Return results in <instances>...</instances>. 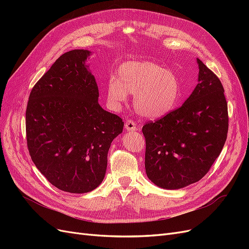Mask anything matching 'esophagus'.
Segmentation results:
<instances>
[{"instance_id": "1", "label": "esophagus", "mask_w": 249, "mask_h": 249, "mask_svg": "<svg viewBox=\"0 0 249 249\" xmlns=\"http://www.w3.org/2000/svg\"><path fill=\"white\" fill-rule=\"evenodd\" d=\"M124 127H125L127 131H130V132H135V131L138 130L137 124L135 123V122H133V120H131V119H127L126 120L125 124H124Z\"/></svg>"}]
</instances>
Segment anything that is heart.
I'll use <instances>...</instances> for the list:
<instances>
[{
    "label": "heart",
    "instance_id": "1",
    "mask_svg": "<svg viewBox=\"0 0 249 249\" xmlns=\"http://www.w3.org/2000/svg\"><path fill=\"white\" fill-rule=\"evenodd\" d=\"M134 93L138 113L148 118L166 115L177 105L180 88L176 73L152 61H127L120 65L107 84L109 103L118 107Z\"/></svg>",
    "mask_w": 249,
    "mask_h": 249
}]
</instances>
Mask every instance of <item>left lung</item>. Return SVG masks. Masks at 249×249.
Returning <instances> with one entry per match:
<instances>
[{
  "mask_svg": "<svg viewBox=\"0 0 249 249\" xmlns=\"http://www.w3.org/2000/svg\"><path fill=\"white\" fill-rule=\"evenodd\" d=\"M197 63L198 84L186 102L142 127L146 175L164 189H179L198 182L220 155L228 137L223 86L199 59Z\"/></svg>",
  "mask_w": 249,
  "mask_h": 249,
  "instance_id": "obj_1",
  "label": "left lung"
}]
</instances>
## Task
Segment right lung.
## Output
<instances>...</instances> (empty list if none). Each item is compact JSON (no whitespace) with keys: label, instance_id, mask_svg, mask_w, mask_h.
<instances>
[{"label":"right lung","instance_id":"obj_1","mask_svg":"<svg viewBox=\"0 0 249 249\" xmlns=\"http://www.w3.org/2000/svg\"><path fill=\"white\" fill-rule=\"evenodd\" d=\"M90 52L60 56L32 88L26 136L35 166L58 189L94 190L105 178L111 142L123 132L118 115L99 104V88L85 65Z\"/></svg>","mask_w":249,"mask_h":249}]
</instances>
